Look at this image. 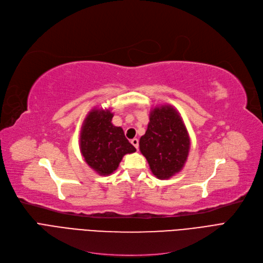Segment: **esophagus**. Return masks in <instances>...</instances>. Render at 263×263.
I'll return each instance as SVG.
<instances>
[{"mask_svg": "<svg viewBox=\"0 0 263 263\" xmlns=\"http://www.w3.org/2000/svg\"><path fill=\"white\" fill-rule=\"evenodd\" d=\"M132 143H133V146H134L136 149H138V147H139V140H138L137 138L132 139Z\"/></svg>", "mask_w": 263, "mask_h": 263, "instance_id": "esophagus-1", "label": "esophagus"}]
</instances>
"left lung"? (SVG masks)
<instances>
[{"mask_svg": "<svg viewBox=\"0 0 263 263\" xmlns=\"http://www.w3.org/2000/svg\"><path fill=\"white\" fill-rule=\"evenodd\" d=\"M189 148V135L176 108L170 104L153 108L146 134L139 140L140 152L153 175L167 179L177 174L185 165Z\"/></svg>", "mask_w": 263, "mask_h": 263, "instance_id": "left-lung-1", "label": "left lung"}]
</instances>
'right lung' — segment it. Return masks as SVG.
I'll return each instance as SVG.
<instances>
[{"label": "right lung", "instance_id": "obj_1", "mask_svg": "<svg viewBox=\"0 0 263 263\" xmlns=\"http://www.w3.org/2000/svg\"><path fill=\"white\" fill-rule=\"evenodd\" d=\"M110 110L93 108L81 126L79 148L87 164L99 175H110L123 157L136 148L126 139L122 127L112 124Z\"/></svg>", "mask_w": 263, "mask_h": 263}]
</instances>
